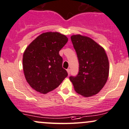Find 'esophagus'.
Here are the masks:
<instances>
[{
  "instance_id": "34e87169",
  "label": "esophagus",
  "mask_w": 129,
  "mask_h": 129,
  "mask_svg": "<svg viewBox=\"0 0 129 129\" xmlns=\"http://www.w3.org/2000/svg\"><path fill=\"white\" fill-rule=\"evenodd\" d=\"M67 73H68V74L69 75H70V70L69 69H68L67 70Z\"/></svg>"
}]
</instances>
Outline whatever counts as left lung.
Instances as JSON below:
<instances>
[{"mask_svg": "<svg viewBox=\"0 0 129 129\" xmlns=\"http://www.w3.org/2000/svg\"><path fill=\"white\" fill-rule=\"evenodd\" d=\"M71 41L78 57L79 70L77 75L69 78L77 93L85 97L91 96L99 93L108 80V57L104 49L88 37L73 35Z\"/></svg>", "mask_w": 129, "mask_h": 129, "instance_id": "left-lung-1", "label": "left lung"}]
</instances>
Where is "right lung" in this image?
<instances>
[{"label":"right lung","mask_w":129,"mask_h":129,"mask_svg":"<svg viewBox=\"0 0 129 129\" xmlns=\"http://www.w3.org/2000/svg\"><path fill=\"white\" fill-rule=\"evenodd\" d=\"M67 41L65 35L47 32L38 36L26 49L23 57L24 74L34 89L46 94L57 88L67 77L59 55Z\"/></svg>","instance_id":"right-lung-1"}]
</instances>
